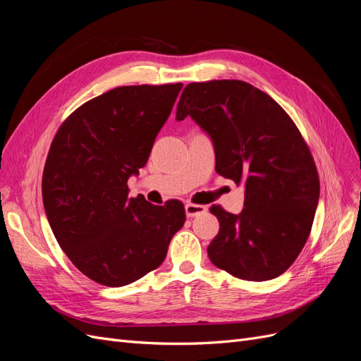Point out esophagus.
<instances>
[{"label":"esophagus","mask_w":361,"mask_h":361,"mask_svg":"<svg viewBox=\"0 0 361 361\" xmlns=\"http://www.w3.org/2000/svg\"><path fill=\"white\" fill-rule=\"evenodd\" d=\"M185 212H187V216H188V218L199 216V215H203V214L206 212V206L187 203V204H185Z\"/></svg>","instance_id":"34e87169"}]
</instances>
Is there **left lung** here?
Listing matches in <instances>:
<instances>
[{"mask_svg":"<svg viewBox=\"0 0 361 361\" xmlns=\"http://www.w3.org/2000/svg\"><path fill=\"white\" fill-rule=\"evenodd\" d=\"M188 116L212 141L216 173L244 183L241 212L211 209L220 232L207 256L238 279L279 277L301 253L319 202L318 171L300 130L271 96L238 80L188 84L176 120Z\"/></svg>","mask_w":361,"mask_h":361,"instance_id":"left-lung-1","label":"left lung"}]
</instances>
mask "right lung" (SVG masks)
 I'll return each instance as SVG.
<instances>
[{
    "label": "right lung",
    "instance_id": "obj_1",
    "mask_svg": "<svg viewBox=\"0 0 361 361\" xmlns=\"http://www.w3.org/2000/svg\"><path fill=\"white\" fill-rule=\"evenodd\" d=\"M182 84L117 87L73 111L54 138L42 179L52 233L84 276L129 285L167 256L185 223L178 200L129 199L128 179L146 166Z\"/></svg>",
    "mask_w": 361,
    "mask_h": 361
}]
</instances>
